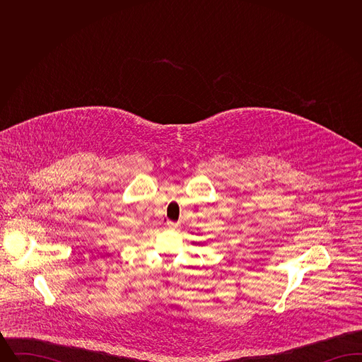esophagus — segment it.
Instances as JSON below:
<instances>
[{
  "instance_id": "esophagus-1",
  "label": "esophagus",
  "mask_w": 362,
  "mask_h": 362,
  "mask_svg": "<svg viewBox=\"0 0 362 362\" xmlns=\"http://www.w3.org/2000/svg\"><path fill=\"white\" fill-rule=\"evenodd\" d=\"M167 226H168L170 229H173V230H175V229L177 228V223H173V221H168V223H167Z\"/></svg>"
}]
</instances>
